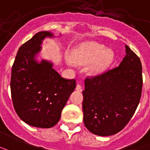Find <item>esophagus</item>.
Listing matches in <instances>:
<instances>
[{
  "label": "esophagus",
  "mask_w": 150,
  "mask_h": 150,
  "mask_svg": "<svg viewBox=\"0 0 150 150\" xmlns=\"http://www.w3.org/2000/svg\"><path fill=\"white\" fill-rule=\"evenodd\" d=\"M76 90L78 92H81L82 91V87L80 86V85H78V84H77L76 86Z\"/></svg>",
  "instance_id": "esophagus-1"
}]
</instances>
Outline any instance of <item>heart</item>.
Returning a JSON list of instances; mask_svg holds the SVG:
<instances>
[{
    "instance_id": "obj_1",
    "label": "heart",
    "mask_w": 150,
    "mask_h": 150,
    "mask_svg": "<svg viewBox=\"0 0 150 150\" xmlns=\"http://www.w3.org/2000/svg\"><path fill=\"white\" fill-rule=\"evenodd\" d=\"M70 57L78 64H89L88 70L93 75L99 74L109 67L113 61L114 54L112 50L97 42H86L72 51ZM72 64L71 61H69Z\"/></svg>"
}]
</instances>
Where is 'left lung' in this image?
Instances as JSON below:
<instances>
[{
	"label": "left lung",
	"mask_w": 150,
	"mask_h": 150,
	"mask_svg": "<svg viewBox=\"0 0 150 150\" xmlns=\"http://www.w3.org/2000/svg\"><path fill=\"white\" fill-rule=\"evenodd\" d=\"M125 52L117 67L87 76L85 81L84 124L88 131L98 136H110L123 129L142 97V62L127 45Z\"/></svg>",
	"instance_id": "obj_1"
}]
</instances>
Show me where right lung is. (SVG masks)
Returning a JSON list of instances; mask_svg holds the SVG:
<instances>
[{"label":"right lung","instance_id":"right-lung-1","mask_svg":"<svg viewBox=\"0 0 150 150\" xmlns=\"http://www.w3.org/2000/svg\"><path fill=\"white\" fill-rule=\"evenodd\" d=\"M50 32H39L20 47L12 67L10 88L14 110L31 126L51 128L61 118L63 108L76 87V80L65 79L52 64L35 61Z\"/></svg>","mask_w":150,"mask_h":150}]
</instances>
